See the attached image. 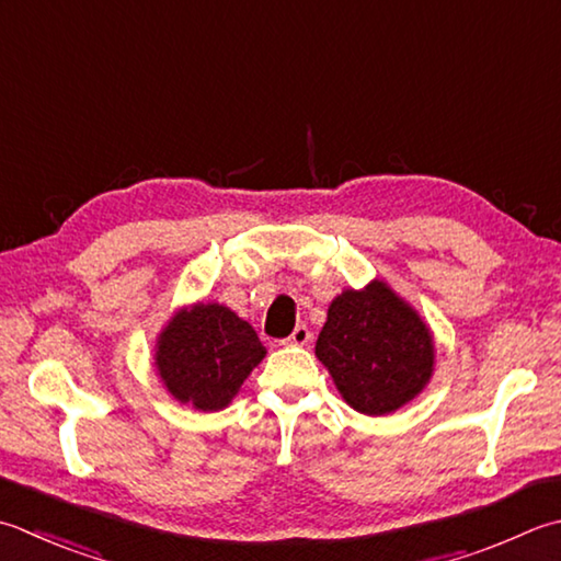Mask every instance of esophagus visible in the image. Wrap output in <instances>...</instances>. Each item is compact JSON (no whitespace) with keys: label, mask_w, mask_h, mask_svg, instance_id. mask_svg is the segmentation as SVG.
<instances>
[{"label":"esophagus","mask_w":561,"mask_h":561,"mask_svg":"<svg viewBox=\"0 0 561 561\" xmlns=\"http://www.w3.org/2000/svg\"><path fill=\"white\" fill-rule=\"evenodd\" d=\"M311 340V331L306 325H296L294 328V333L287 337V340H282L284 345H306Z\"/></svg>","instance_id":"obj_1"}]
</instances>
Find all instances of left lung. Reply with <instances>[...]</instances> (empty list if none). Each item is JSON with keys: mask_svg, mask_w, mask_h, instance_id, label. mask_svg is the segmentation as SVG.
<instances>
[{"mask_svg": "<svg viewBox=\"0 0 561 561\" xmlns=\"http://www.w3.org/2000/svg\"><path fill=\"white\" fill-rule=\"evenodd\" d=\"M316 357L350 409L389 415L431 381L435 337L409 301L371 279L365 289H343L328 306Z\"/></svg>", "mask_w": 561, "mask_h": 561, "instance_id": "obj_1", "label": "left lung"}]
</instances>
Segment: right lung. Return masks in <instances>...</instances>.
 Masks as SVG:
<instances>
[{"instance_id":"1","label":"right lung","mask_w":561,"mask_h":561,"mask_svg":"<svg viewBox=\"0 0 561 561\" xmlns=\"http://www.w3.org/2000/svg\"><path fill=\"white\" fill-rule=\"evenodd\" d=\"M267 350L252 325L218 301L186 304L156 340V371L170 397L196 411H224Z\"/></svg>"}]
</instances>
